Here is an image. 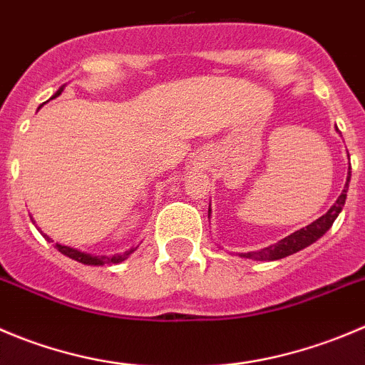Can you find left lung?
I'll return each mask as SVG.
<instances>
[{
	"label": "left lung",
	"instance_id": "1",
	"mask_svg": "<svg viewBox=\"0 0 365 365\" xmlns=\"http://www.w3.org/2000/svg\"><path fill=\"white\" fill-rule=\"evenodd\" d=\"M349 168H351V166H349ZM349 177H351V172L348 173V180H346V186H344V190H342L341 197H339V199H336V202L329 207L328 213L322 215L321 218H317L315 222H312V224L307 225V227H303V229H299V231L289 235L287 238H283L281 242H277V244L270 245V247L262 249V251L245 252V255H240V256H244V258L256 259V262H274V259L287 258V256L294 255V252L301 251V249L308 247V245L314 244L315 240H319V238H321L322 235H324V232L331 227V224L335 222V218L339 217V213H341L342 207H344L346 193H348V188H349ZM210 211H207V215H210Z\"/></svg>",
	"mask_w": 365,
	"mask_h": 365
}]
</instances>
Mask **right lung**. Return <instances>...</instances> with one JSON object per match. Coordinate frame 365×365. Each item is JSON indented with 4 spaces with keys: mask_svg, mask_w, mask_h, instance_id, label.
I'll list each match as a JSON object with an SVG mask.
<instances>
[{
    "mask_svg": "<svg viewBox=\"0 0 365 365\" xmlns=\"http://www.w3.org/2000/svg\"><path fill=\"white\" fill-rule=\"evenodd\" d=\"M61 91H62V88L55 93V96L61 95ZM43 237L46 238V240H50L46 235H43ZM55 247H57L64 256L75 259V262L84 263V265H107V263H120V262H123V259H127L128 256L133 255V252L138 249V247L130 249V251H125L123 255H116V256H91V255H86V252H82V251H76V249H73V247H66V245H61V244H55Z\"/></svg>",
    "mask_w": 365,
    "mask_h": 365,
    "instance_id": "obj_1",
    "label": "right lung"
}]
</instances>
